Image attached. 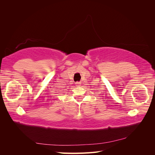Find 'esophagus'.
Instances as JSON below:
<instances>
[{
    "mask_svg": "<svg viewBox=\"0 0 155 155\" xmlns=\"http://www.w3.org/2000/svg\"><path fill=\"white\" fill-rule=\"evenodd\" d=\"M75 84H76V87H80L81 86V82H76V83H75Z\"/></svg>",
    "mask_w": 155,
    "mask_h": 155,
    "instance_id": "obj_1",
    "label": "esophagus"
}]
</instances>
